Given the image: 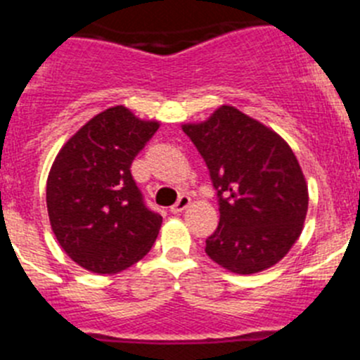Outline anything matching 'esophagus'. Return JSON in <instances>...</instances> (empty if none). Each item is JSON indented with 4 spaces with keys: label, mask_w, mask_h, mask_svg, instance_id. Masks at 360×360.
Returning <instances> with one entry per match:
<instances>
[{
    "label": "esophagus",
    "mask_w": 360,
    "mask_h": 360,
    "mask_svg": "<svg viewBox=\"0 0 360 360\" xmlns=\"http://www.w3.org/2000/svg\"><path fill=\"white\" fill-rule=\"evenodd\" d=\"M189 205H191V198L187 195H184V196H180V200H178V202L174 203V205H171L169 211L173 212V214H178V212L186 211V209L189 207Z\"/></svg>",
    "instance_id": "obj_1"
}]
</instances>
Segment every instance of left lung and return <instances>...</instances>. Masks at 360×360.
I'll return each mask as SVG.
<instances>
[{"instance_id": "left-lung-1", "label": "left lung", "mask_w": 360, "mask_h": 360, "mask_svg": "<svg viewBox=\"0 0 360 360\" xmlns=\"http://www.w3.org/2000/svg\"><path fill=\"white\" fill-rule=\"evenodd\" d=\"M218 191L219 224L205 252L234 274H256L287 256L303 231L308 186L281 136L234 106L184 124Z\"/></svg>"}]
</instances>
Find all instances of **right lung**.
<instances>
[{
    "mask_svg": "<svg viewBox=\"0 0 360 360\" xmlns=\"http://www.w3.org/2000/svg\"><path fill=\"white\" fill-rule=\"evenodd\" d=\"M160 124L113 106L79 129L57 153L46 180L52 231L70 259L95 274H117L146 256L162 216L149 211L131 162Z\"/></svg>",
    "mask_w": 360,
    "mask_h": 360,
    "instance_id": "obj_1",
    "label": "right lung"
}]
</instances>
